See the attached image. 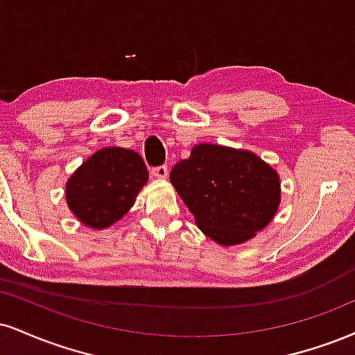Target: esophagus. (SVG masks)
Instances as JSON below:
<instances>
[{
	"mask_svg": "<svg viewBox=\"0 0 355 355\" xmlns=\"http://www.w3.org/2000/svg\"><path fill=\"white\" fill-rule=\"evenodd\" d=\"M152 175L155 178H160V180H164L166 178V175H168V168H166V165H160V166H153L152 168Z\"/></svg>",
	"mask_w": 355,
	"mask_h": 355,
	"instance_id": "1",
	"label": "esophagus"
}]
</instances>
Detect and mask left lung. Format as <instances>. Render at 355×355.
I'll return each mask as SVG.
<instances>
[{"mask_svg": "<svg viewBox=\"0 0 355 355\" xmlns=\"http://www.w3.org/2000/svg\"><path fill=\"white\" fill-rule=\"evenodd\" d=\"M170 182L202 232L221 246L241 245L275 218L279 175L243 148L198 144L170 172Z\"/></svg>", "mask_w": 355, "mask_h": 355, "instance_id": "obj_1", "label": "left lung"}]
</instances>
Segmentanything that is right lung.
Here are the masks:
<instances>
[{"label": "right lung", "mask_w": 355, "mask_h": 355, "mask_svg": "<svg viewBox=\"0 0 355 355\" xmlns=\"http://www.w3.org/2000/svg\"><path fill=\"white\" fill-rule=\"evenodd\" d=\"M147 180L148 170L139 153L122 147L101 148L67 178V207L89 228H109L134 207Z\"/></svg>", "instance_id": "right-lung-1"}]
</instances>
